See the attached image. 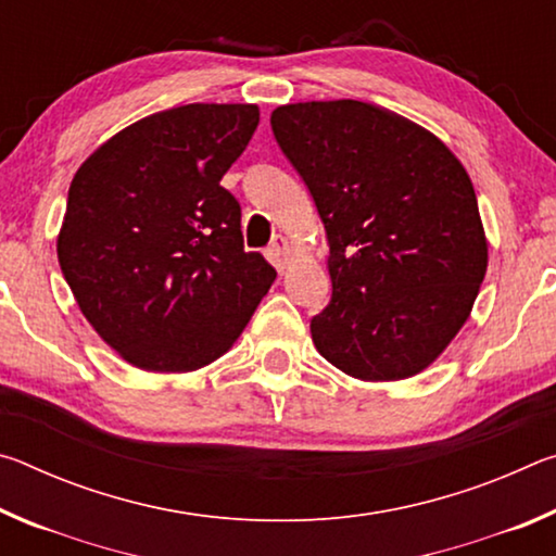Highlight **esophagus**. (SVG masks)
<instances>
[{
  "instance_id": "esophagus-1",
  "label": "esophagus",
  "mask_w": 556,
  "mask_h": 556,
  "mask_svg": "<svg viewBox=\"0 0 556 556\" xmlns=\"http://www.w3.org/2000/svg\"><path fill=\"white\" fill-rule=\"evenodd\" d=\"M267 257L279 271L287 269L289 260H291V252H289V242H287L285 235H275V240H271L269 250H267Z\"/></svg>"
}]
</instances>
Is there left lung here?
Masks as SVG:
<instances>
[{
    "instance_id": "obj_1",
    "label": "left lung",
    "mask_w": 556,
    "mask_h": 556,
    "mask_svg": "<svg viewBox=\"0 0 556 556\" xmlns=\"http://www.w3.org/2000/svg\"><path fill=\"white\" fill-rule=\"evenodd\" d=\"M269 122L326 230L333 296L312 318L316 351L363 382L427 370L488 269L464 164L417 122L361 100L294 102Z\"/></svg>"
}]
</instances>
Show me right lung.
Returning a JSON list of instances; mask_svg holds the SVG:
<instances>
[{
	"label": "right lung",
	"instance_id": "add662e5",
	"mask_svg": "<svg viewBox=\"0 0 556 556\" xmlns=\"http://www.w3.org/2000/svg\"><path fill=\"white\" fill-rule=\"evenodd\" d=\"M257 125L248 102L154 112L73 176L61 271L96 333L139 370L218 361L277 279L260 252H244L240 203L220 186Z\"/></svg>",
	"mask_w": 556,
	"mask_h": 556
}]
</instances>
